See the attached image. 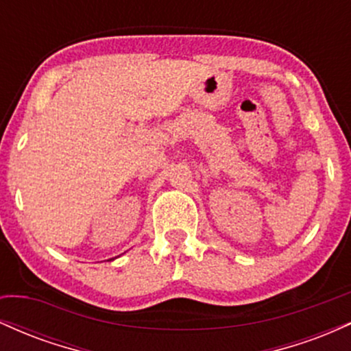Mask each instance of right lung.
<instances>
[{
	"instance_id": "obj_1",
	"label": "right lung",
	"mask_w": 351,
	"mask_h": 351,
	"mask_svg": "<svg viewBox=\"0 0 351 351\" xmlns=\"http://www.w3.org/2000/svg\"><path fill=\"white\" fill-rule=\"evenodd\" d=\"M110 261H112V259H110Z\"/></svg>"
}]
</instances>
